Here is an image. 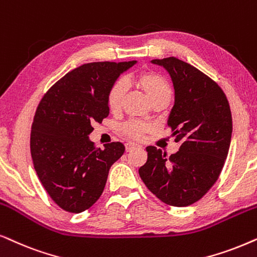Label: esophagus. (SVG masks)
Wrapping results in <instances>:
<instances>
[{"label":"esophagus","mask_w":257,"mask_h":257,"mask_svg":"<svg viewBox=\"0 0 257 257\" xmlns=\"http://www.w3.org/2000/svg\"><path fill=\"white\" fill-rule=\"evenodd\" d=\"M139 147L140 146L135 142H126L125 143V150H126V152H131V150L135 149V148H139Z\"/></svg>","instance_id":"1"}]
</instances>
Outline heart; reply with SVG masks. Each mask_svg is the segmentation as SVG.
<instances>
[{"instance_id":"obj_1","label":"heart","mask_w":257,"mask_h":257,"mask_svg":"<svg viewBox=\"0 0 257 257\" xmlns=\"http://www.w3.org/2000/svg\"><path fill=\"white\" fill-rule=\"evenodd\" d=\"M134 81L139 84V87L145 91L147 97L152 102L161 97L170 98V87L166 78L161 75L153 73V71H142L136 75ZM125 96V84L124 82L117 81L109 88L107 94V104L111 111H117L122 107L123 100ZM123 133L133 139H142L147 132L149 131V126L140 121H129L126 122L122 128Z\"/></svg>"}]
</instances>
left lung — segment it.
Returning <instances> with one entry per match:
<instances>
[{"instance_id": "obj_1", "label": "left lung", "mask_w": 257, "mask_h": 257, "mask_svg": "<svg viewBox=\"0 0 257 257\" xmlns=\"http://www.w3.org/2000/svg\"><path fill=\"white\" fill-rule=\"evenodd\" d=\"M172 77L175 102L168 117L179 152L167 156L147 147L148 159L139 169L147 188L162 202L187 207L214 186L231 141L232 119L223 90L206 74L176 57L153 60Z\"/></svg>"}]
</instances>
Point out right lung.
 I'll return each mask as SVG.
<instances>
[{
	"label": "right lung",
	"instance_id": "right-lung-1",
	"mask_svg": "<svg viewBox=\"0 0 257 257\" xmlns=\"http://www.w3.org/2000/svg\"><path fill=\"white\" fill-rule=\"evenodd\" d=\"M135 63H85L57 81L36 109L30 134L34 168L63 210L77 214L93 206L109 169L124 153L121 142L95 148L89 135L94 123L109 115V88Z\"/></svg>",
	"mask_w": 257,
	"mask_h": 257
}]
</instances>
